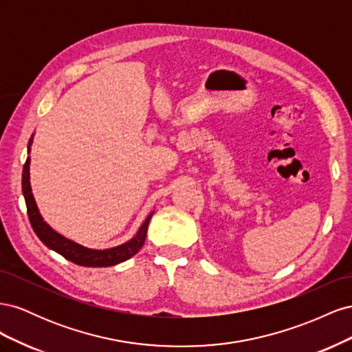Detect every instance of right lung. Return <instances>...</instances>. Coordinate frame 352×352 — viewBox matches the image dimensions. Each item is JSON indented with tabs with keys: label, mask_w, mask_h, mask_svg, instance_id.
I'll return each mask as SVG.
<instances>
[{
	"label": "right lung",
	"mask_w": 352,
	"mask_h": 352,
	"mask_svg": "<svg viewBox=\"0 0 352 352\" xmlns=\"http://www.w3.org/2000/svg\"><path fill=\"white\" fill-rule=\"evenodd\" d=\"M32 141H34V136L30 138L29 145H28L29 153H30ZM29 164H30V157H28L26 163L23 166V176H22V188H23V197L28 207V216H29L32 229H34V232L36 233V236L42 241V243L47 245L50 250L58 252L66 260L74 264L83 265V267H109V265H116L129 260L142 248L146 238L148 223L151 220L153 212L145 219L142 226L136 232V235L132 239L119 245V247L109 248V250H91L87 247H82V245L65 238L63 235H60V233H57L54 229L50 228L47 225V221H44V219H42V216L39 214L34 194H32L30 180H29L30 177Z\"/></svg>",
	"instance_id": "obj_1"
}]
</instances>
